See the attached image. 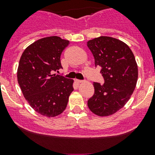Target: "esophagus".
I'll use <instances>...</instances> for the list:
<instances>
[{"mask_svg": "<svg viewBox=\"0 0 155 155\" xmlns=\"http://www.w3.org/2000/svg\"><path fill=\"white\" fill-rule=\"evenodd\" d=\"M75 81H76L77 83H78V84H81V83H82V82H83V81H81V80H78V79H77V80Z\"/></svg>", "mask_w": 155, "mask_h": 155, "instance_id": "34e87169", "label": "esophagus"}]
</instances>
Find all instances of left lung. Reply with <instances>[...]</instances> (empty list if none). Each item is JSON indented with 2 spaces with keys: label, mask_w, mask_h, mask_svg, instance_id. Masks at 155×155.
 <instances>
[{
  "label": "left lung",
  "mask_w": 155,
  "mask_h": 155,
  "mask_svg": "<svg viewBox=\"0 0 155 155\" xmlns=\"http://www.w3.org/2000/svg\"><path fill=\"white\" fill-rule=\"evenodd\" d=\"M95 66L102 68V85L94 82V94L87 106L98 116L113 115L124 107L137 85L138 67L134 53L125 42L110 36L87 41Z\"/></svg>",
  "instance_id": "8db88e82"
}]
</instances>
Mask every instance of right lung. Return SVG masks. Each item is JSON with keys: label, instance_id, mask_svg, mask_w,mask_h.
<instances>
[{"label": "right lung", "instance_id": "right-lung-1", "mask_svg": "<svg viewBox=\"0 0 155 155\" xmlns=\"http://www.w3.org/2000/svg\"><path fill=\"white\" fill-rule=\"evenodd\" d=\"M69 43L56 35L45 37L29 45L21 56L18 82L30 106L42 116L61 114L74 91V80L53 74L62 68L61 55Z\"/></svg>", "mask_w": 155, "mask_h": 155}]
</instances>
